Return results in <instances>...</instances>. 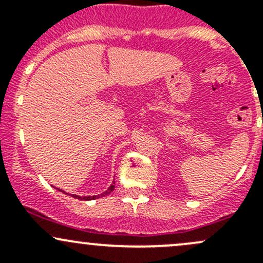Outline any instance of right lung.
<instances>
[{"label": "right lung", "mask_w": 263, "mask_h": 263, "mask_svg": "<svg viewBox=\"0 0 263 263\" xmlns=\"http://www.w3.org/2000/svg\"><path fill=\"white\" fill-rule=\"evenodd\" d=\"M57 190L60 191V192H63V193H66L65 191L60 190V188H57ZM113 190H115V182H113L112 184H110L109 187H108V190L105 191V192L100 193V195H97V196H78V195H68V193H66V195L71 196V197H73V198H78V200H82V201H89V200H95V198H100V197H103V196H107V195H109V193L112 192Z\"/></svg>", "instance_id": "obj_1"}]
</instances>
